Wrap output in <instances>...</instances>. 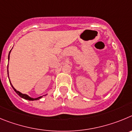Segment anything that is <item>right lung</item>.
<instances>
[{
	"label": "right lung",
	"mask_w": 132,
	"mask_h": 132,
	"mask_svg": "<svg viewBox=\"0 0 132 132\" xmlns=\"http://www.w3.org/2000/svg\"><path fill=\"white\" fill-rule=\"evenodd\" d=\"M12 49L10 50V53H9V54H8V62H9V59H10V52H11ZM7 71H8V66H7ZM8 78H9V75H8ZM9 81H10V85H11V86L12 87L13 89H14V91H15V92H16V93H17V94L18 95L20 96V97H22V98H24V99H26V100H28V101H37V100H39L40 98H42V97L44 96V95L43 96H41V97H37V98H32V97H29V96L28 95H27V94H23V93H22L20 92V91H17V90L16 89L14 88V86H13V85H12V84L11 82H10V80H9Z\"/></svg>",
	"instance_id": "obj_1"
}]
</instances>
